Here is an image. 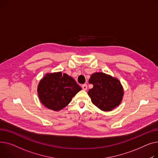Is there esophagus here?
Wrapping results in <instances>:
<instances>
[{"label":"esophagus","mask_w":158,"mask_h":158,"mask_svg":"<svg viewBox=\"0 0 158 158\" xmlns=\"http://www.w3.org/2000/svg\"><path fill=\"white\" fill-rule=\"evenodd\" d=\"M81 87H82L83 90H87V84H83V85H82Z\"/></svg>","instance_id":"1"}]
</instances>
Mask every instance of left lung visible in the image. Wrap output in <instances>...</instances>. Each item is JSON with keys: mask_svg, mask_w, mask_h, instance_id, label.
I'll list each match as a JSON object with an SVG mask.
<instances>
[{"mask_svg": "<svg viewBox=\"0 0 158 158\" xmlns=\"http://www.w3.org/2000/svg\"><path fill=\"white\" fill-rule=\"evenodd\" d=\"M89 83L93 88L87 92L92 103L104 112L112 111L123 101L124 89L118 79L101 72L90 75Z\"/></svg>", "mask_w": 158, "mask_h": 158, "instance_id": "8db88e82", "label": "left lung"}]
</instances>
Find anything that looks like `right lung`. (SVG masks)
I'll return each mask as SVG.
<instances>
[{
    "instance_id": "1",
    "label": "right lung",
    "mask_w": 158,
    "mask_h": 158,
    "mask_svg": "<svg viewBox=\"0 0 158 158\" xmlns=\"http://www.w3.org/2000/svg\"><path fill=\"white\" fill-rule=\"evenodd\" d=\"M81 88L75 80L66 73H46L40 81L38 94L41 103L53 111L66 107Z\"/></svg>"
}]
</instances>
